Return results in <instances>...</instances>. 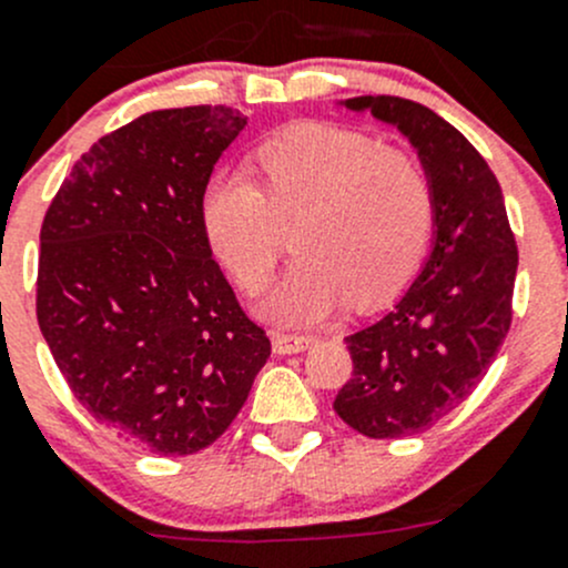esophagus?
Segmentation results:
<instances>
[{"instance_id":"obj_1","label":"esophagus","mask_w":568,"mask_h":568,"mask_svg":"<svg viewBox=\"0 0 568 568\" xmlns=\"http://www.w3.org/2000/svg\"><path fill=\"white\" fill-rule=\"evenodd\" d=\"M316 341L313 335H294V332H272V346L277 354H296L305 352Z\"/></svg>"}]
</instances>
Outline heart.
<instances>
[{
  "label": "heart",
  "instance_id": "b5f03b06",
  "mask_svg": "<svg viewBox=\"0 0 568 568\" xmlns=\"http://www.w3.org/2000/svg\"><path fill=\"white\" fill-rule=\"evenodd\" d=\"M247 181L216 178L200 200L209 250L236 288H268L285 233L302 257L263 305L277 324H313L346 305L376 307L415 280L437 200L420 159L359 129L291 123L257 142Z\"/></svg>",
  "mask_w": 568,
  "mask_h": 568
}]
</instances>
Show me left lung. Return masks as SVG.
Masks as SVG:
<instances>
[{
	"label": "left lung",
	"instance_id": "obj_1",
	"mask_svg": "<svg viewBox=\"0 0 568 568\" xmlns=\"http://www.w3.org/2000/svg\"><path fill=\"white\" fill-rule=\"evenodd\" d=\"M346 106L409 136L437 200L426 266L390 313L346 337L352 379L332 404L365 437H409L467 400L495 363L511 329L519 250L500 183L459 129L398 95H357Z\"/></svg>",
	"mask_w": 568,
	"mask_h": 568
}]
</instances>
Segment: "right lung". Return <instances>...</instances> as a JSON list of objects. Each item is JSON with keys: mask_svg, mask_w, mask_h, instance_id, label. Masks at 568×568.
I'll return each mask as SVG.
<instances>
[{"mask_svg": "<svg viewBox=\"0 0 568 568\" xmlns=\"http://www.w3.org/2000/svg\"><path fill=\"white\" fill-rule=\"evenodd\" d=\"M247 118L140 114L82 153L40 225V332L73 398L142 450L189 456L236 420L272 354L200 225L211 170Z\"/></svg>", "mask_w": 568, "mask_h": 568, "instance_id": "right-lung-1", "label": "right lung"}]
</instances>
